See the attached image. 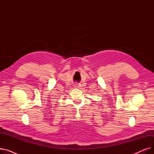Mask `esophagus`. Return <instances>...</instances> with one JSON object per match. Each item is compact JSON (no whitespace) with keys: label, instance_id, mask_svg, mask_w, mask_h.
I'll use <instances>...</instances> for the list:
<instances>
[{"label":"esophagus","instance_id":"1","mask_svg":"<svg viewBox=\"0 0 154 154\" xmlns=\"http://www.w3.org/2000/svg\"><path fill=\"white\" fill-rule=\"evenodd\" d=\"M81 85L80 84H75L74 85V87L75 88H81Z\"/></svg>","mask_w":154,"mask_h":154}]
</instances>
